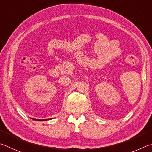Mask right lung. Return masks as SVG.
<instances>
[{
    "mask_svg": "<svg viewBox=\"0 0 152 152\" xmlns=\"http://www.w3.org/2000/svg\"><path fill=\"white\" fill-rule=\"evenodd\" d=\"M38 121H42V120H39V119H38Z\"/></svg>",
    "mask_w": 152,
    "mask_h": 152,
    "instance_id": "obj_1",
    "label": "right lung"
}]
</instances>
